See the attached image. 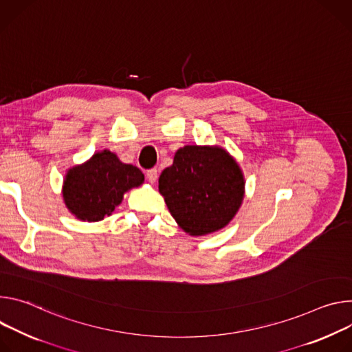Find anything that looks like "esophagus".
I'll use <instances>...</instances> for the list:
<instances>
[{
  "label": "esophagus",
  "mask_w": 352,
  "mask_h": 352,
  "mask_svg": "<svg viewBox=\"0 0 352 352\" xmlns=\"http://www.w3.org/2000/svg\"><path fill=\"white\" fill-rule=\"evenodd\" d=\"M158 169L156 168H153V169H149L148 172H146V179L149 180V183H155L156 180H158Z\"/></svg>",
  "instance_id": "34e87169"
}]
</instances>
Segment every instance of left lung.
Returning <instances> with one entry per match:
<instances>
[{
    "label": "left lung",
    "instance_id": "1",
    "mask_svg": "<svg viewBox=\"0 0 352 352\" xmlns=\"http://www.w3.org/2000/svg\"><path fill=\"white\" fill-rule=\"evenodd\" d=\"M160 192L177 225L191 236H203L235 217L243 200L245 179L223 148L186 145L161 173Z\"/></svg>",
    "mask_w": 352,
    "mask_h": 352
}]
</instances>
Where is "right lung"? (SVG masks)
Wrapping results in <instances>:
<instances>
[{"label":"right lung","mask_w":352,"mask_h":352,"mask_svg":"<svg viewBox=\"0 0 352 352\" xmlns=\"http://www.w3.org/2000/svg\"><path fill=\"white\" fill-rule=\"evenodd\" d=\"M142 183L144 173L137 166L123 164L116 153L104 149L67 172L63 197L78 219L96 222L114 211L126 191Z\"/></svg>","instance_id":"right-lung-1"}]
</instances>
